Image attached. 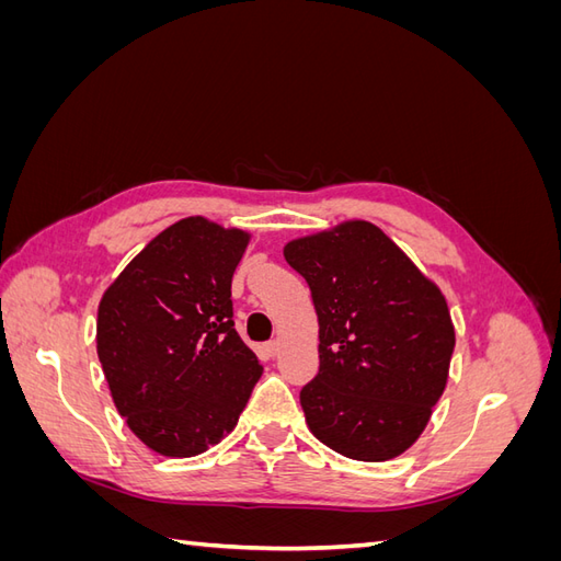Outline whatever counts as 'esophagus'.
I'll list each match as a JSON object with an SVG mask.
<instances>
[{
  "instance_id": "obj_1",
  "label": "esophagus",
  "mask_w": 561,
  "mask_h": 561,
  "mask_svg": "<svg viewBox=\"0 0 561 561\" xmlns=\"http://www.w3.org/2000/svg\"><path fill=\"white\" fill-rule=\"evenodd\" d=\"M264 351H266V355H271V358H276V355L280 353V342H278V339H274V342H266Z\"/></svg>"
}]
</instances>
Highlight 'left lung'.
<instances>
[{
    "mask_svg": "<svg viewBox=\"0 0 561 561\" xmlns=\"http://www.w3.org/2000/svg\"><path fill=\"white\" fill-rule=\"evenodd\" d=\"M283 254L318 313L320 367L299 393L309 431L355 461L400 456L447 386L456 336L445 295L365 219L301 236Z\"/></svg>",
    "mask_w": 561,
    "mask_h": 561,
    "instance_id": "left-lung-1",
    "label": "left lung"
}]
</instances>
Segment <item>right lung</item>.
Returning a JSON list of instances; mask_svg holds the SVG:
<instances>
[{
  "label": "right lung",
  "instance_id": "right-lung-1",
  "mask_svg": "<svg viewBox=\"0 0 561 561\" xmlns=\"http://www.w3.org/2000/svg\"><path fill=\"white\" fill-rule=\"evenodd\" d=\"M243 229L184 217L151 239L98 307V358L128 428L157 454H203L233 431L262 365L233 330Z\"/></svg>",
  "mask_w": 561,
  "mask_h": 561
}]
</instances>
